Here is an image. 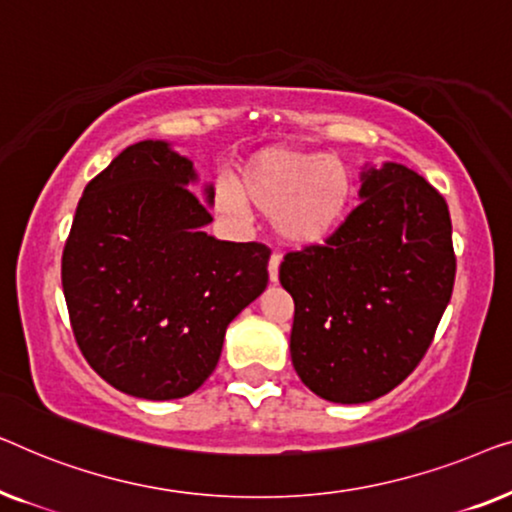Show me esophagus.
Here are the masks:
<instances>
[{
	"mask_svg": "<svg viewBox=\"0 0 512 512\" xmlns=\"http://www.w3.org/2000/svg\"><path fill=\"white\" fill-rule=\"evenodd\" d=\"M278 269H280V255H271L269 259V280L278 283Z\"/></svg>",
	"mask_w": 512,
	"mask_h": 512,
	"instance_id": "34e87169",
	"label": "esophagus"
}]
</instances>
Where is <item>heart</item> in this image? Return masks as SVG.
Returning a JSON list of instances; mask_svg holds the SVG:
<instances>
[{
    "label": "heart",
    "mask_w": 512,
    "mask_h": 512,
    "mask_svg": "<svg viewBox=\"0 0 512 512\" xmlns=\"http://www.w3.org/2000/svg\"><path fill=\"white\" fill-rule=\"evenodd\" d=\"M355 201V181L338 157L322 150L269 146L241 164L236 185L215 190V208L246 218L248 206L271 215L273 229L294 248L325 246L341 232Z\"/></svg>",
    "instance_id": "heart-1"
}]
</instances>
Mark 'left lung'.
<instances>
[{
  "instance_id": "1",
  "label": "left lung",
  "mask_w": 512,
  "mask_h": 512,
  "mask_svg": "<svg viewBox=\"0 0 512 512\" xmlns=\"http://www.w3.org/2000/svg\"><path fill=\"white\" fill-rule=\"evenodd\" d=\"M359 204L327 246L290 253L280 285L294 299L290 355L308 390L366 403L420 364L455 285L445 199L397 162L364 164Z\"/></svg>"
}]
</instances>
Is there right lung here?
Wrapping results in <instances>:
<instances>
[{
    "mask_svg": "<svg viewBox=\"0 0 512 512\" xmlns=\"http://www.w3.org/2000/svg\"><path fill=\"white\" fill-rule=\"evenodd\" d=\"M171 141L122 150L78 201L62 255L71 329L88 364L136 399H183L218 366L227 325L266 290L271 250L220 241L213 183Z\"/></svg>",
    "mask_w": 512,
    "mask_h": 512,
    "instance_id": "add662e5",
    "label": "right lung"
}]
</instances>
